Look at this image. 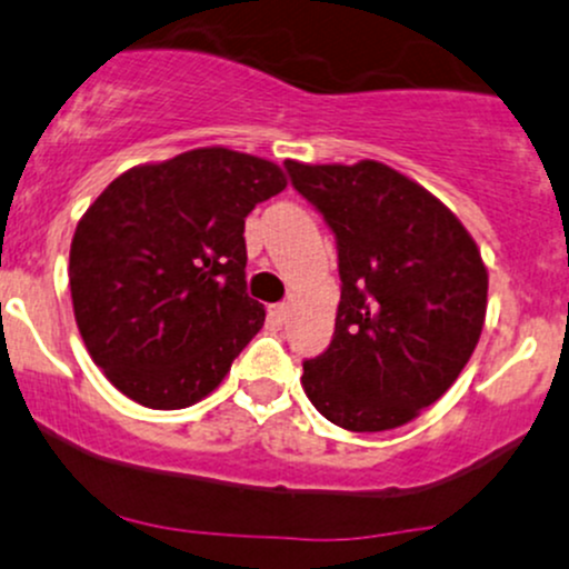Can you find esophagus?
Instances as JSON below:
<instances>
[{
  "label": "esophagus",
  "mask_w": 569,
  "mask_h": 569,
  "mask_svg": "<svg viewBox=\"0 0 569 569\" xmlns=\"http://www.w3.org/2000/svg\"><path fill=\"white\" fill-rule=\"evenodd\" d=\"M269 321H272V325H283L286 321V305L280 302V305H269Z\"/></svg>",
  "instance_id": "obj_1"
}]
</instances>
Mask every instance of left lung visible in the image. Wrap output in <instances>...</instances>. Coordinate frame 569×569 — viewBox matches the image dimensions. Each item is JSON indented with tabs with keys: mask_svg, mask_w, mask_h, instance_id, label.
Segmentation results:
<instances>
[{
	"mask_svg": "<svg viewBox=\"0 0 569 569\" xmlns=\"http://www.w3.org/2000/svg\"><path fill=\"white\" fill-rule=\"evenodd\" d=\"M291 184L338 242L332 343L302 362L310 403L355 433L415 420L469 362L488 305V269L433 193L376 160H286Z\"/></svg>",
	"mask_w": 569,
	"mask_h": 569,
	"instance_id": "left-lung-1",
	"label": "left lung"
}]
</instances>
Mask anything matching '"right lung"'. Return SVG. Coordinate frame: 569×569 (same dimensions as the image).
I'll list each match as a JSON object with an SVG mask.
<instances>
[{"label":"right lung","mask_w":569,"mask_h":569,"mask_svg":"<svg viewBox=\"0 0 569 569\" xmlns=\"http://www.w3.org/2000/svg\"><path fill=\"white\" fill-rule=\"evenodd\" d=\"M286 188L280 166L201 147L119 174L70 244V297L89 357L149 409L207 398L264 325L244 291V218Z\"/></svg>","instance_id":"1"}]
</instances>
